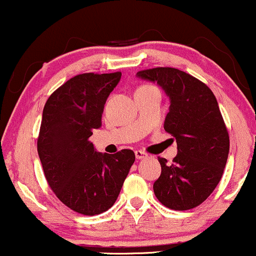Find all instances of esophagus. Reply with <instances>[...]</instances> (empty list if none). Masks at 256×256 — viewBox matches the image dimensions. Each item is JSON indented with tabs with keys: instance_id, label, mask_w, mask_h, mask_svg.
Wrapping results in <instances>:
<instances>
[{
	"instance_id": "34e87169",
	"label": "esophagus",
	"mask_w": 256,
	"mask_h": 256,
	"mask_svg": "<svg viewBox=\"0 0 256 256\" xmlns=\"http://www.w3.org/2000/svg\"><path fill=\"white\" fill-rule=\"evenodd\" d=\"M134 156H136L137 160H142V158H146L148 155H146V152L142 150H136L134 152Z\"/></svg>"
}]
</instances>
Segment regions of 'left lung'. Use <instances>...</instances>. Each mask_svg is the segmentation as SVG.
Instances as JSON below:
<instances>
[{
  "label": "left lung",
  "instance_id": "left-lung-1",
  "mask_svg": "<svg viewBox=\"0 0 256 256\" xmlns=\"http://www.w3.org/2000/svg\"><path fill=\"white\" fill-rule=\"evenodd\" d=\"M156 83L170 98L164 128L176 137L177 155L170 165L158 158L161 174L152 188L158 201L174 210L201 204L222 179L230 140L212 90L192 76L171 67L136 74Z\"/></svg>",
  "mask_w": 256,
  "mask_h": 256
}]
</instances>
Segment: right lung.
Listing matches in <instances>:
<instances>
[{"mask_svg":"<svg viewBox=\"0 0 256 256\" xmlns=\"http://www.w3.org/2000/svg\"><path fill=\"white\" fill-rule=\"evenodd\" d=\"M120 78V72L78 74L44 106L37 150L46 182L64 204L84 216L110 210L134 162L130 149L110 155L89 140Z\"/></svg>","mask_w":256,"mask_h":256,"instance_id":"1","label":"right lung"}]
</instances>
